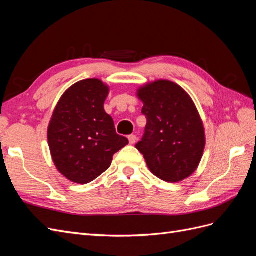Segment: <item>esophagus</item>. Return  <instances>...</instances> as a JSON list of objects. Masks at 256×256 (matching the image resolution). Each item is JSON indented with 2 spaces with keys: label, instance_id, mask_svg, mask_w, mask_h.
Segmentation results:
<instances>
[{
  "label": "esophagus",
  "instance_id": "34e87169",
  "mask_svg": "<svg viewBox=\"0 0 256 256\" xmlns=\"http://www.w3.org/2000/svg\"><path fill=\"white\" fill-rule=\"evenodd\" d=\"M128 140H129V144L132 145V144H134L136 142V136H134V134H131V136H128Z\"/></svg>",
  "mask_w": 256,
  "mask_h": 256
}]
</instances>
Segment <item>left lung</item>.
I'll use <instances>...</instances> for the list:
<instances>
[{
  "label": "left lung",
  "instance_id": "1",
  "mask_svg": "<svg viewBox=\"0 0 256 256\" xmlns=\"http://www.w3.org/2000/svg\"><path fill=\"white\" fill-rule=\"evenodd\" d=\"M147 124L136 147L161 180L180 182L196 171L206 144L202 118L192 98L168 80L148 82L136 90Z\"/></svg>",
  "mask_w": 256,
  "mask_h": 256
}]
</instances>
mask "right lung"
<instances>
[{
    "label": "right lung",
    "instance_id": "1",
    "mask_svg": "<svg viewBox=\"0 0 256 256\" xmlns=\"http://www.w3.org/2000/svg\"><path fill=\"white\" fill-rule=\"evenodd\" d=\"M110 86L92 78L74 83L60 98L48 126L54 166L68 180L88 184L110 168L113 154L128 144L104 111Z\"/></svg>",
    "mask_w": 256,
    "mask_h": 256
}]
</instances>
